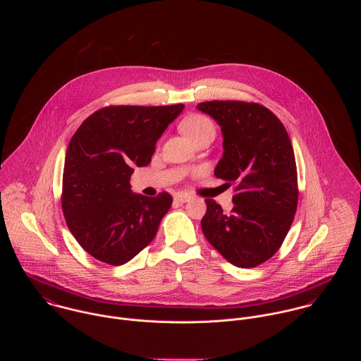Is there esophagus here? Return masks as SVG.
<instances>
[{"instance_id": "1", "label": "esophagus", "mask_w": 361, "mask_h": 361, "mask_svg": "<svg viewBox=\"0 0 361 361\" xmlns=\"http://www.w3.org/2000/svg\"><path fill=\"white\" fill-rule=\"evenodd\" d=\"M190 199H192V197H190L189 195H186V193H176V195L173 196V200L178 202V203H188Z\"/></svg>"}]
</instances>
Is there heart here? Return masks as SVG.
I'll list each match as a JSON object with an SVG mask.
<instances>
[{
	"instance_id": "1",
	"label": "heart",
	"mask_w": 361,
	"mask_h": 361,
	"mask_svg": "<svg viewBox=\"0 0 361 361\" xmlns=\"http://www.w3.org/2000/svg\"><path fill=\"white\" fill-rule=\"evenodd\" d=\"M180 130L186 137H189L192 140L202 133L214 132V125L208 118L203 115H190L182 121Z\"/></svg>"
}]
</instances>
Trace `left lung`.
<instances>
[{"instance_id":"8db88e82","label":"left lung","mask_w":361,"mask_h":361,"mask_svg":"<svg viewBox=\"0 0 361 361\" xmlns=\"http://www.w3.org/2000/svg\"><path fill=\"white\" fill-rule=\"evenodd\" d=\"M197 109L216 121L224 137L214 175L236 185L229 212L207 199L203 233L231 264L257 267L278 252L295 218L298 172L290 139L259 104L206 102Z\"/></svg>"}]
</instances>
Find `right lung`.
<instances>
[{"mask_svg": "<svg viewBox=\"0 0 361 361\" xmlns=\"http://www.w3.org/2000/svg\"><path fill=\"white\" fill-rule=\"evenodd\" d=\"M183 104L118 105L92 114L69 142L62 176V211L78 243L94 258L122 265L153 239L172 204L168 193H133L135 166H146Z\"/></svg>", "mask_w": 361, "mask_h": 361, "instance_id": "right-lung-1", "label": "right lung"}]
</instances>
